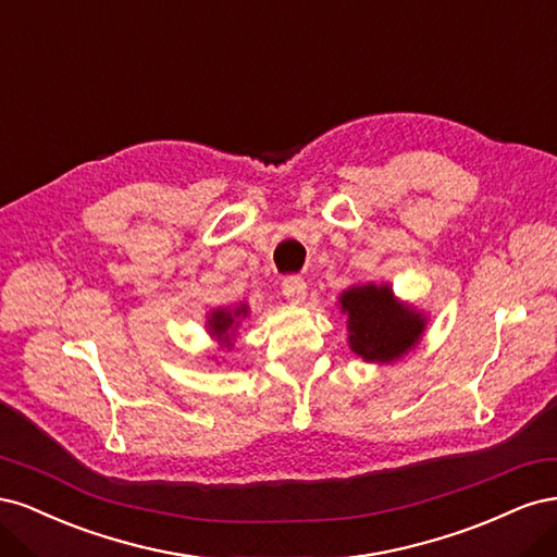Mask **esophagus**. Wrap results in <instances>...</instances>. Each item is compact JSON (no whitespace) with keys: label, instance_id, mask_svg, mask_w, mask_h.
Masks as SVG:
<instances>
[{"label":"esophagus","instance_id":"34e87169","mask_svg":"<svg viewBox=\"0 0 557 557\" xmlns=\"http://www.w3.org/2000/svg\"><path fill=\"white\" fill-rule=\"evenodd\" d=\"M281 290L285 297H288V301L299 305V301H305V297H307V283L299 276H285L281 283Z\"/></svg>","mask_w":557,"mask_h":557}]
</instances>
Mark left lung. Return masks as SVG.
<instances>
[{"instance_id":"left-lung-1","label":"left lung","mask_w":557,"mask_h":557,"mask_svg":"<svg viewBox=\"0 0 557 557\" xmlns=\"http://www.w3.org/2000/svg\"><path fill=\"white\" fill-rule=\"evenodd\" d=\"M348 313V344L369 362H391L404 356L423 332V318L397 305L387 285H356L342 295Z\"/></svg>"}]
</instances>
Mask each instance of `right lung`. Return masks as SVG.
<instances>
[{
	"label": "right lung",
	"instance_id": "obj_1",
	"mask_svg": "<svg viewBox=\"0 0 557 557\" xmlns=\"http://www.w3.org/2000/svg\"><path fill=\"white\" fill-rule=\"evenodd\" d=\"M246 315V307L242 305L239 309H234V313L230 311H213L211 313V320H209V327L215 336H221V339H230V332L234 330V325L237 323V318Z\"/></svg>",
	"mask_w": 557,
	"mask_h": 557
}]
</instances>
